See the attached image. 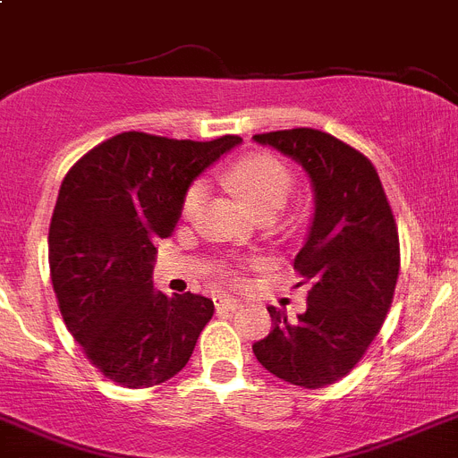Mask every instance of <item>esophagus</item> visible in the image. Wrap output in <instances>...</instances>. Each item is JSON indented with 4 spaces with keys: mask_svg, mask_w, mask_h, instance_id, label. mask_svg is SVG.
I'll list each match as a JSON object with an SVG mask.
<instances>
[{
    "mask_svg": "<svg viewBox=\"0 0 458 458\" xmlns=\"http://www.w3.org/2000/svg\"><path fill=\"white\" fill-rule=\"evenodd\" d=\"M214 306H216V310H237L239 306H242V301L239 299H234V296H216V299H214Z\"/></svg>",
    "mask_w": 458,
    "mask_h": 458,
    "instance_id": "esophagus-1",
    "label": "esophagus"
}]
</instances>
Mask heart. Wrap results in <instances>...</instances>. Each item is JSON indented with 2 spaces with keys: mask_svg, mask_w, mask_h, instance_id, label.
Returning <instances> with one entry per match:
<instances>
[{
  "mask_svg": "<svg viewBox=\"0 0 458 458\" xmlns=\"http://www.w3.org/2000/svg\"><path fill=\"white\" fill-rule=\"evenodd\" d=\"M234 189L250 203V208L262 216L267 212H278L285 205L292 189V175L285 164L269 155H250L234 164L228 173ZM205 200V184L193 182L182 200V216H193Z\"/></svg>",
  "mask_w": 458,
  "mask_h": 458,
  "instance_id": "obj_1",
  "label": "heart"
}]
</instances>
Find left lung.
Listing matches in <instances>:
<instances>
[{
    "label": "left lung",
    "instance_id": "left-lung-1",
    "mask_svg": "<svg viewBox=\"0 0 458 458\" xmlns=\"http://www.w3.org/2000/svg\"><path fill=\"white\" fill-rule=\"evenodd\" d=\"M253 141L294 159L315 199L306 244L294 258L310 287L308 308L296 319L267 308L271 331L253 353L292 386L324 388L356 368L390 310L399 276L393 209L372 162L327 131L296 127Z\"/></svg>",
    "mask_w": 458,
    "mask_h": 458
}]
</instances>
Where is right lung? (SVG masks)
Listing matches in <instances>:
<instances>
[{
  "instance_id": "1",
  "label": "right lung",
  "mask_w": 458,
  "mask_h": 458,
  "mask_svg": "<svg viewBox=\"0 0 458 458\" xmlns=\"http://www.w3.org/2000/svg\"><path fill=\"white\" fill-rule=\"evenodd\" d=\"M239 143L230 134L178 141L123 131L61 182L49 224L52 285L68 331L111 381L150 388L191 358L214 303L155 290V244L178 225L193 180Z\"/></svg>"
}]
</instances>
